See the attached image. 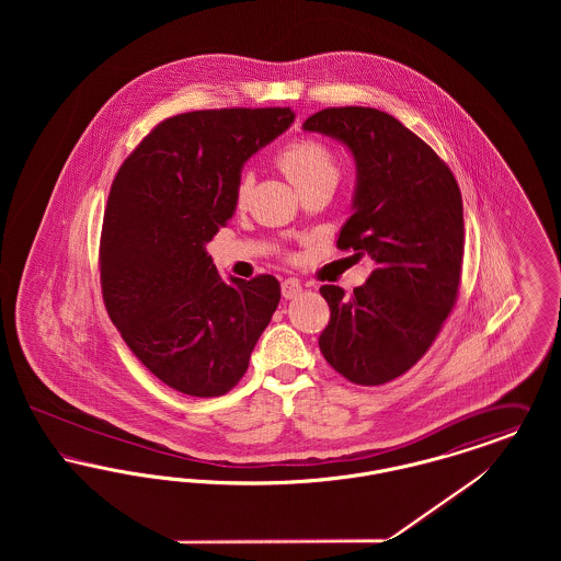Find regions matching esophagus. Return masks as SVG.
Masks as SVG:
<instances>
[{"label": "esophagus", "instance_id": "obj_1", "mask_svg": "<svg viewBox=\"0 0 561 561\" xmlns=\"http://www.w3.org/2000/svg\"><path fill=\"white\" fill-rule=\"evenodd\" d=\"M302 293V286H300V282L298 279H284L282 282V294H284V298L286 300H290V298H296L298 294Z\"/></svg>", "mask_w": 561, "mask_h": 561}]
</instances>
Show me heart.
I'll use <instances>...</instances> for the list:
<instances>
[{
	"label": "heart",
	"mask_w": 561,
	"mask_h": 561,
	"mask_svg": "<svg viewBox=\"0 0 561 561\" xmlns=\"http://www.w3.org/2000/svg\"><path fill=\"white\" fill-rule=\"evenodd\" d=\"M277 163L296 188L316 183L320 179H339V165L334 156L318 140H296L279 153ZM250 183V174H243L238 183L240 202L248 195Z\"/></svg>",
	"instance_id": "obj_1"
}]
</instances>
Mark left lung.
<instances>
[{
    "instance_id": "obj_1",
    "label": "left lung",
    "mask_w": 561,
    "mask_h": 561,
    "mask_svg": "<svg viewBox=\"0 0 561 561\" xmlns=\"http://www.w3.org/2000/svg\"><path fill=\"white\" fill-rule=\"evenodd\" d=\"M302 130L353 156L355 191L339 245L376 265L351 296L321 286L330 305L321 353L351 382L382 385L427 353L453 311L465 248L460 188L427 142L385 111L323 108Z\"/></svg>"
}]
</instances>
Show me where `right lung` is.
<instances>
[{"instance_id":"add662e5","label":"right lung","mask_w":561,"mask_h":561,"mask_svg":"<svg viewBox=\"0 0 561 561\" xmlns=\"http://www.w3.org/2000/svg\"><path fill=\"white\" fill-rule=\"evenodd\" d=\"M293 108L174 115L119 168L101 238L108 318L168 387L216 398L240 382L279 302V282L229 275L206 245L238 208L243 163L286 133Z\"/></svg>"}]
</instances>
